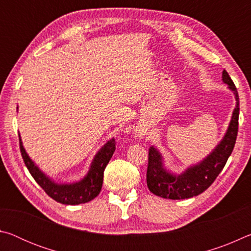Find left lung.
Instances as JSON below:
<instances>
[{
    "instance_id": "obj_1",
    "label": "left lung",
    "mask_w": 251,
    "mask_h": 251,
    "mask_svg": "<svg viewBox=\"0 0 251 251\" xmlns=\"http://www.w3.org/2000/svg\"><path fill=\"white\" fill-rule=\"evenodd\" d=\"M223 80L235 94L236 108L233 109L230 124L217 147L205 159L180 174L173 175L163 166V157L155 147L148 151L146 180L148 189L156 196L168 199H186L201 194L209 187L223 171L231 155L238 134L239 118V96L230 76L223 71Z\"/></svg>"
}]
</instances>
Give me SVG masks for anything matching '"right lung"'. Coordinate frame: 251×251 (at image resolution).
Here are the masks:
<instances>
[{"mask_svg": "<svg viewBox=\"0 0 251 251\" xmlns=\"http://www.w3.org/2000/svg\"><path fill=\"white\" fill-rule=\"evenodd\" d=\"M115 144V139L112 138L100 148L92 161L87 175L82 180L73 182V184H56L46 176L29 158L20 137L21 154L29 174L50 198L64 205H79V203L88 202L100 193L101 186H103L104 171L116 150Z\"/></svg>", "mask_w": 251, "mask_h": 251, "instance_id": "obj_1", "label": "right lung"}]
</instances>
